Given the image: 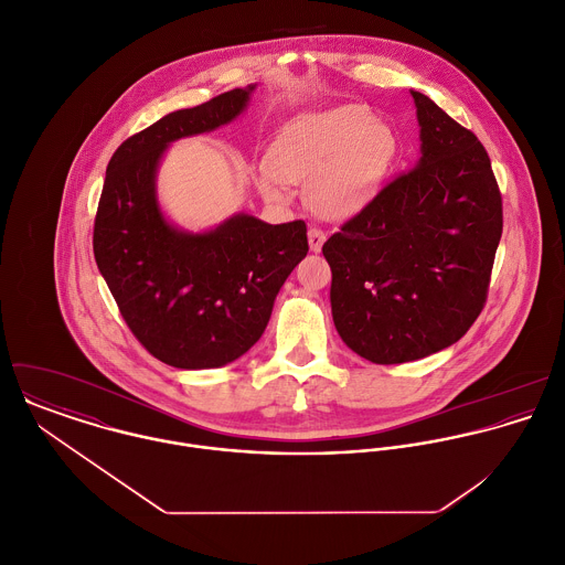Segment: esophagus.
<instances>
[{
    "instance_id": "1",
    "label": "esophagus",
    "mask_w": 565,
    "mask_h": 565,
    "mask_svg": "<svg viewBox=\"0 0 565 565\" xmlns=\"http://www.w3.org/2000/svg\"><path fill=\"white\" fill-rule=\"evenodd\" d=\"M323 242H326V235H323L322 231L316 228V226H311V228H309V247H311L313 252H320Z\"/></svg>"
}]
</instances>
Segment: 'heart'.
Listing matches in <instances>:
<instances>
[{"label":"heart","mask_w":565,"mask_h":565,"mask_svg":"<svg viewBox=\"0 0 565 565\" xmlns=\"http://www.w3.org/2000/svg\"><path fill=\"white\" fill-rule=\"evenodd\" d=\"M387 126L363 106L345 104L291 119L274 141L256 186L269 200L287 198V182L309 184V202L326 220H350L376 195L394 159Z\"/></svg>","instance_id":"heart-1"}]
</instances>
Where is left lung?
Here are the masks:
<instances>
[{"mask_svg":"<svg viewBox=\"0 0 565 565\" xmlns=\"http://www.w3.org/2000/svg\"><path fill=\"white\" fill-rule=\"evenodd\" d=\"M419 161L323 243L332 322L359 356L394 365L459 341L483 311L502 200L481 141L411 90Z\"/></svg>","mask_w":565,"mask_h":565,"instance_id":"8db88e82","label":"left lung"}]
</instances>
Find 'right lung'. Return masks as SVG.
<instances>
[{"label": "right lung", "instance_id": "1", "mask_svg": "<svg viewBox=\"0 0 565 565\" xmlns=\"http://www.w3.org/2000/svg\"><path fill=\"white\" fill-rule=\"evenodd\" d=\"M254 88L164 115L126 139L106 167L93 228L97 269L135 337L178 370L222 367L243 356L309 252L302 220L271 226L235 213L191 233L162 213L157 175L167 148L235 121Z\"/></svg>", "mask_w": 565, "mask_h": 565}]
</instances>
